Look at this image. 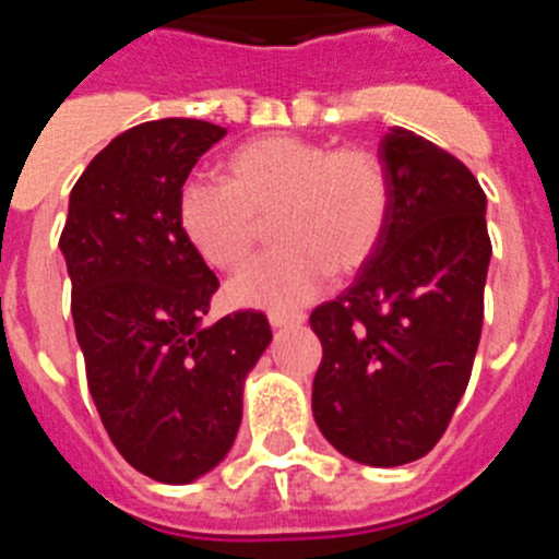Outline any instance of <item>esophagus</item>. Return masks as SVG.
Instances as JSON below:
<instances>
[{
    "label": "esophagus",
    "mask_w": 559,
    "mask_h": 559,
    "mask_svg": "<svg viewBox=\"0 0 559 559\" xmlns=\"http://www.w3.org/2000/svg\"><path fill=\"white\" fill-rule=\"evenodd\" d=\"M271 328H296L305 322V313H283V310H271L269 313Z\"/></svg>",
    "instance_id": "obj_1"
}]
</instances>
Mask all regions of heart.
<instances>
[{
	"label": "heart",
	"instance_id": "1",
	"mask_svg": "<svg viewBox=\"0 0 559 559\" xmlns=\"http://www.w3.org/2000/svg\"><path fill=\"white\" fill-rule=\"evenodd\" d=\"M229 181L190 176L179 190V224L192 249L215 269L246 263L274 218L283 246L251 260L229 283L249 308L290 310L324 285L369 263L389 224L386 165L369 147L271 133L237 147Z\"/></svg>",
	"mask_w": 559,
	"mask_h": 559
}]
</instances>
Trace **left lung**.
Instances as JSON below:
<instances>
[{
  "mask_svg": "<svg viewBox=\"0 0 559 559\" xmlns=\"http://www.w3.org/2000/svg\"><path fill=\"white\" fill-rule=\"evenodd\" d=\"M392 206L355 283L310 313L322 341L313 417L330 445L372 467L426 456L473 372L492 243L467 167L406 128L380 140Z\"/></svg>",
  "mask_w": 559,
  "mask_h": 559,
  "instance_id": "left-lung-1",
  "label": "left lung"
}]
</instances>
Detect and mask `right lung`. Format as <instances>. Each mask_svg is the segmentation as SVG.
Instances as JSON below:
<instances>
[{"mask_svg": "<svg viewBox=\"0 0 559 559\" xmlns=\"http://www.w3.org/2000/svg\"><path fill=\"white\" fill-rule=\"evenodd\" d=\"M226 128L167 117L88 162L61 231L88 394L131 467L187 484L229 453L243 378L269 347L260 310L204 328L218 276L179 224V190Z\"/></svg>", "mask_w": 559, "mask_h": 559, "instance_id": "obj_1", "label": "right lung"}]
</instances>
